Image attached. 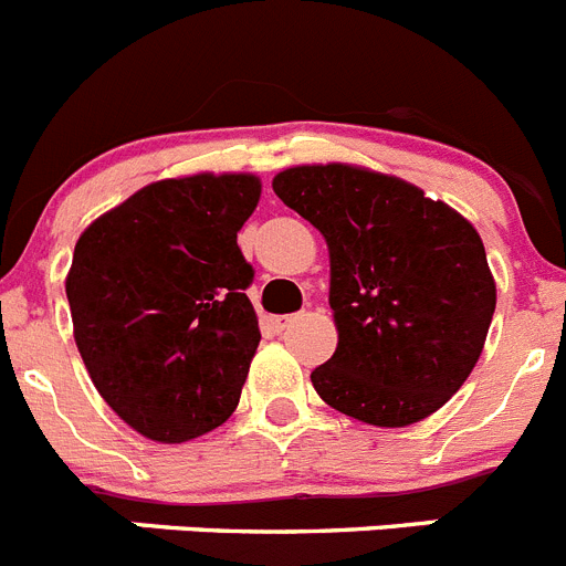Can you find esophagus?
<instances>
[{
	"label": "esophagus",
	"instance_id": "esophagus-1",
	"mask_svg": "<svg viewBox=\"0 0 566 566\" xmlns=\"http://www.w3.org/2000/svg\"><path fill=\"white\" fill-rule=\"evenodd\" d=\"M294 319H297V314H283V317H274L272 323H274V328H277V332H286V328L292 326Z\"/></svg>",
	"mask_w": 566,
	"mask_h": 566
}]
</instances>
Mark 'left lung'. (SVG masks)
<instances>
[{
  "mask_svg": "<svg viewBox=\"0 0 566 566\" xmlns=\"http://www.w3.org/2000/svg\"><path fill=\"white\" fill-rule=\"evenodd\" d=\"M272 187L328 243L339 339L312 371L323 402L379 428L439 411L496 312L476 229L413 184L348 164L283 169Z\"/></svg>",
  "mask_w": 566,
  "mask_h": 566,
  "instance_id": "1",
  "label": "left lung"
}]
</instances>
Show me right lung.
Masks as SVG:
<instances>
[{
    "label": "right lung",
    "mask_w": 566,
    "mask_h": 566,
    "mask_svg": "<svg viewBox=\"0 0 566 566\" xmlns=\"http://www.w3.org/2000/svg\"><path fill=\"white\" fill-rule=\"evenodd\" d=\"M254 175L149 184L82 232L67 274L78 354L129 428L189 442L238 408L260 328L238 232Z\"/></svg>",
    "instance_id": "1"
}]
</instances>
